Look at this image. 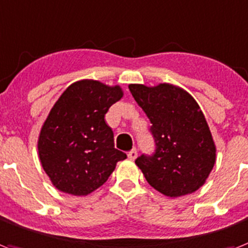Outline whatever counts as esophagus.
Segmentation results:
<instances>
[{
    "instance_id": "1",
    "label": "esophagus",
    "mask_w": 248,
    "mask_h": 248,
    "mask_svg": "<svg viewBox=\"0 0 248 248\" xmlns=\"http://www.w3.org/2000/svg\"><path fill=\"white\" fill-rule=\"evenodd\" d=\"M137 155H138V151H137L136 148H133V150H130V151L128 152V157H129L130 160H134V158L137 157Z\"/></svg>"
}]
</instances>
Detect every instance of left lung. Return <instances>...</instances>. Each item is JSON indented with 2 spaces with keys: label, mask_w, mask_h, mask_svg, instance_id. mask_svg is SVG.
Here are the masks:
<instances>
[{
  "label": "left lung",
  "mask_w": 248,
  "mask_h": 248,
  "mask_svg": "<svg viewBox=\"0 0 248 248\" xmlns=\"http://www.w3.org/2000/svg\"><path fill=\"white\" fill-rule=\"evenodd\" d=\"M129 91L151 122L152 155L137 157L148 184L169 197L197 191L215 164V144L199 104L179 87L130 84Z\"/></svg>",
  "instance_id": "1"
}]
</instances>
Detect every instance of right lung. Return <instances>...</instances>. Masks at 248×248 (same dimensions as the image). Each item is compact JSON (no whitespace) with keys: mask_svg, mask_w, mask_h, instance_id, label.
I'll use <instances>...</instances> for the list:
<instances>
[{"mask_svg":"<svg viewBox=\"0 0 248 248\" xmlns=\"http://www.w3.org/2000/svg\"><path fill=\"white\" fill-rule=\"evenodd\" d=\"M123 97L119 86L80 80L66 88L51 108L38 140L39 158L61 192L86 196L108 179L126 158L114 147L105 115Z\"/></svg>","mask_w":248,"mask_h":248,"instance_id":"obj_1","label":"right lung"}]
</instances>
